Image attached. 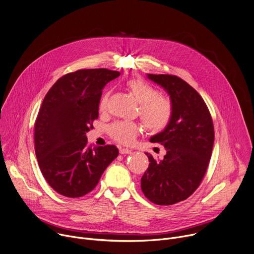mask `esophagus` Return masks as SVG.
I'll use <instances>...</instances> for the list:
<instances>
[{
	"mask_svg": "<svg viewBox=\"0 0 254 254\" xmlns=\"http://www.w3.org/2000/svg\"><path fill=\"white\" fill-rule=\"evenodd\" d=\"M120 153H121L122 155H125V154H131V153H132V150L125 149V148H121V149H120Z\"/></svg>",
	"mask_w": 254,
	"mask_h": 254,
	"instance_id": "1",
	"label": "esophagus"
}]
</instances>
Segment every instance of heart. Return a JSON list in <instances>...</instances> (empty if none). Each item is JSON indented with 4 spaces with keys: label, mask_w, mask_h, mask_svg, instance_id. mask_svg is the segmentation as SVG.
Returning a JSON list of instances; mask_svg holds the SVG:
<instances>
[{
    "label": "heart",
    "mask_w": 254,
    "mask_h": 254,
    "mask_svg": "<svg viewBox=\"0 0 254 254\" xmlns=\"http://www.w3.org/2000/svg\"><path fill=\"white\" fill-rule=\"evenodd\" d=\"M126 85L139 103V117L143 126L154 132L163 130L173 117V103L170 98L161 95L154 85L141 78H130ZM107 98L108 92L101 98L100 111L106 108ZM108 132L119 143L130 144L138 134L139 127L134 122L117 121L108 127Z\"/></svg>",
    "instance_id": "1"
}]
</instances>
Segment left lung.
<instances>
[{
	"mask_svg": "<svg viewBox=\"0 0 254 254\" xmlns=\"http://www.w3.org/2000/svg\"><path fill=\"white\" fill-rule=\"evenodd\" d=\"M170 95L173 117L165 129L151 137L162 143L167 154L157 161L146 153L149 168L140 179V188L151 202L173 205L190 197L207 171L214 143V127L201 95L176 75L148 74Z\"/></svg>",
	"mask_w": 254,
	"mask_h": 254,
	"instance_id": "left-lung-1",
	"label": "left lung"
}]
</instances>
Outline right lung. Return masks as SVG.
<instances>
[{
	"instance_id": "obj_1",
	"label": "right lung",
	"mask_w": 254,
	"mask_h": 254,
	"mask_svg": "<svg viewBox=\"0 0 254 254\" xmlns=\"http://www.w3.org/2000/svg\"><path fill=\"white\" fill-rule=\"evenodd\" d=\"M105 68L80 69L60 77L49 89L35 122V153L47 183L60 195L91 192L118 156L114 144L91 148L86 132L98 118L102 88L119 77Z\"/></svg>"
}]
</instances>
